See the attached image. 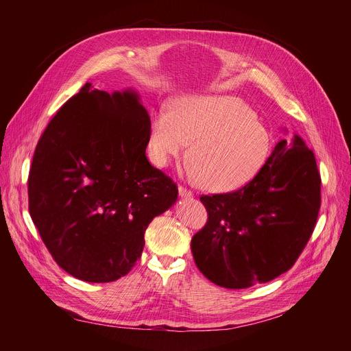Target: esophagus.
Wrapping results in <instances>:
<instances>
[{
	"instance_id": "obj_1",
	"label": "esophagus",
	"mask_w": 351,
	"mask_h": 351,
	"mask_svg": "<svg viewBox=\"0 0 351 351\" xmlns=\"http://www.w3.org/2000/svg\"><path fill=\"white\" fill-rule=\"evenodd\" d=\"M178 195H180V197H186V199L193 197V193L190 192V190L184 189L183 186H180V187H178Z\"/></svg>"
}]
</instances>
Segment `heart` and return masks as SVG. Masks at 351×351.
<instances>
[{
    "label": "heart",
    "mask_w": 351,
    "mask_h": 351,
    "mask_svg": "<svg viewBox=\"0 0 351 351\" xmlns=\"http://www.w3.org/2000/svg\"><path fill=\"white\" fill-rule=\"evenodd\" d=\"M187 176L212 192H231L256 177L267 164L272 136L241 99L231 95H187L169 111L156 110L149 123L152 162L168 167L186 154Z\"/></svg>",
    "instance_id": "1"
}]
</instances>
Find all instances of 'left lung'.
Here are the masks:
<instances>
[{
  "instance_id": "8db88e82",
  "label": "left lung",
  "mask_w": 351,
  "mask_h": 351,
  "mask_svg": "<svg viewBox=\"0 0 351 351\" xmlns=\"http://www.w3.org/2000/svg\"><path fill=\"white\" fill-rule=\"evenodd\" d=\"M200 202L208 222L192 239L199 271L224 289L268 282L293 267L313 232L321 208L315 155L294 134L246 186Z\"/></svg>"
}]
</instances>
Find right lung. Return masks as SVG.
<instances>
[{"mask_svg": "<svg viewBox=\"0 0 351 351\" xmlns=\"http://www.w3.org/2000/svg\"><path fill=\"white\" fill-rule=\"evenodd\" d=\"M149 114L133 89L86 83L42 133L29 171V212L74 278L110 282L141 258L149 222L178 190L146 158Z\"/></svg>", "mask_w": 351, "mask_h": 351, "instance_id": "1", "label": "right lung"}]
</instances>
